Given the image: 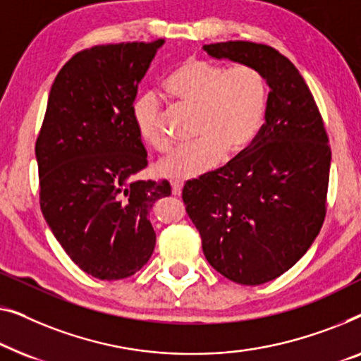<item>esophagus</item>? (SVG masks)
<instances>
[{
    "label": "esophagus",
    "mask_w": 361,
    "mask_h": 361,
    "mask_svg": "<svg viewBox=\"0 0 361 361\" xmlns=\"http://www.w3.org/2000/svg\"><path fill=\"white\" fill-rule=\"evenodd\" d=\"M181 188H183V185L180 181H171V192H173L175 196L181 195Z\"/></svg>",
    "instance_id": "34e87169"
}]
</instances>
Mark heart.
<instances>
[{
	"mask_svg": "<svg viewBox=\"0 0 361 361\" xmlns=\"http://www.w3.org/2000/svg\"><path fill=\"white\" fill-rule=\"evenodd\" d=\"M166 93L181 106L196 111L195 144L175 150L157 165L164 178L185 181L216 169L221 160L247 150L265 119L268 86L252 65H226L190 59L165 83ZM132 119L137 134L150 149L165 152L169 140L161 134L160 104L155 94L135 99Z\"/></svg>",
	"mask_w": 361,
	"mask_h": 361,
	"instance_id": "b5f03b06",
	"label": "heart"
}]
</instances>
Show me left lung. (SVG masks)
<instances>
[{
  "mask_svg": "<svg viewBox=\"0 0 361 361\" xmlns=\"http://www.w3.org/2000/svg\"><path fill=\"white\" fill-rule=\"evenodd\" d=\"M202 49L252 65L270 86L265 124L250 147L183 188L206 260L227 280L257 286L281 276L316 240L327 211L331 145L306 81L276 49L247 40Z\"/></svg>",
  "mask_w": 361,
  "mask_h": 361,
  "instance_id": "obj_1",
  "label": "left lung"
}]
</instances>
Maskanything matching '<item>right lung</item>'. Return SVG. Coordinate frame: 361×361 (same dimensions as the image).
Wrapping results in <instances>:
<instances>
[{"mask_svg":"<svg viewBox=\"0 0 361 361\" xmlns=\"http://www.w3.org/2000/svg\"><path fill=\"white\" fill-rule=\"evenodd\" d=\"M164 42L75 54L55 77L35 142L45 221L67 255L99 280H123L149 262V212L171 195L166 180H135L147 152L132 119L137 88Z\"/></svg>","mask_w":361,"mask_h":361,"instance_id":"right-lung-1","label":"right lung"}]
</instances>
